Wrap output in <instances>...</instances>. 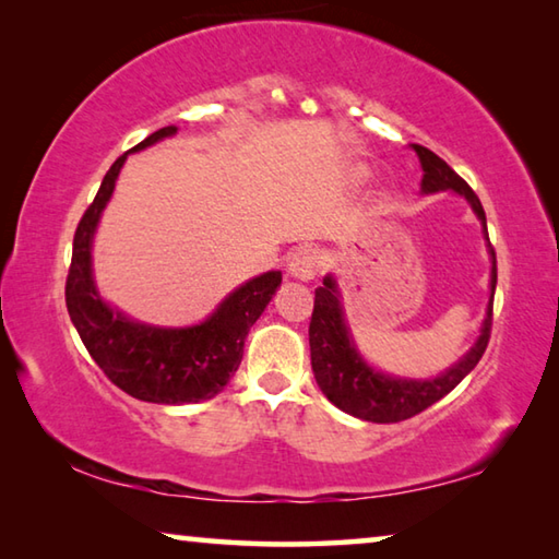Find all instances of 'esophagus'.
Segmentation results:
<instances>
[{"label":"esophagus","mask_w":559,"mask_h":559,"mask_svg":"<svg viewBox=\"0 0 559 559\" xmlns=\"http://www.w3.org/2000/svg\"><path fill=\"white\" fill-rule=\"evenodd\" d=\"M323 251L316 249V246H298L288 257V273L298 281H313L318 271L323 269Z\"/></svg>","instance_id":"obj_1"}]
</instances>
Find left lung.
I'll list each match as a JSON object with an SVG mask.
<instances>
[{
  "label": "left lung",
  "mask_w": 559,
  "mask_h": 559,
  "mask_svg": "<svg viewBox=\"0 0 559 559\" xmlns=\"http://www.w3.org/2000/svg\"><path fill=\"white\" fill-rule=\"evenodd\" d=\"M412 150L419 155V163L424 169L421 192L461 194L463 200L471 204V210L478 216V222L484 224V234L488 239L486 212L484 206H480L476 192H473V189L463 182L439 155H433L431 150L421 145H412ZM488 253L493 266H490V300L484 323H480V335L456 365H451L447 372L431 377V380H412V377L384 374L365 362V357L359 355L355 340L349 335V328L345 323V310L343 302H340L337 281L328 273L323 278V286L316 288L313 318H310L308 328L310 365H313L316 382L328 400L333 402L337 409L353 414L357 419L374 424H394L409 419V416L424 412L433 402H439L441 396H447L453 386L478 365V359L484 357L488 347L490 323H493V293L498 281L496 251L490 241Z\"/></svg>",
  "instance_id": "8db88e82"
}]
</instances>
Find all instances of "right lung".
Instances as JSON below:
<instances>
[{
  "label": "right lung",
  "mask_w": 559,
  "mask_h": 559,
  "mask_svg": "<svg viewBox=\"0 0 559 559\" xmlns=\"http://www.w3.org/2000/svg\"><path fill=\"white\" fill-rule=\"evenodd\" d=\"M175 126L159 128L130 153L173 138ZM120 155L100 182L96 200L73 236V257L66 278V308L83 345L108 380L135 400L153 404H197L219 394L243 357V340L281 286V271H269L234 288L212 316L197 325L159 328L132 320L103 300L93 278V236L110 202Z\"/></svg>",
  "instance_id": "add662e5"
}]
</instances>
